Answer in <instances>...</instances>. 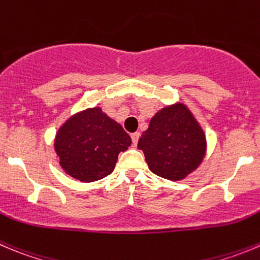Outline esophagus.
<instances>
[{
  "mask_svg": "<svg viewBox=\"0 0 260 260\" xmlns=\"http://www.w3.org/2000/svg\"><path fill=\"white\" fill-rule=\"evenodd\" d=\"M131 137H132V143L136 146L138 142V138H140V132L132 133V135H131Z\"/></svg>",
  "mask_w": 260,
  "mask_h": 260,
  "instance_id": "esophagus-1",
  "label": "esophagus"
}]
</instances>
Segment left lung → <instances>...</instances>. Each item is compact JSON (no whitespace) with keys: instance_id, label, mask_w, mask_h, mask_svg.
I'll list each match as a JSON object with an SVG mask.
<instances>
[{"instance_id":"left-lung-1","label":"left lung","mask_w":260,"mask_h":260,"mask_svg":"<svg viewBox=\"0 0 260 260\" xmlns=\"http://www.w3.org/2000/svg\"><path fill=\"white\" fill-rule=\"evenodd\" d=\"M148 169L169 180H183L202 164L207 140L193 113L174 103L155 113L138 140Z\"/></svg>"}]
</instances>
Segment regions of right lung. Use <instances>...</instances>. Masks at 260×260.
I'll return each mask as SVG.
<instances>
[{
    "label": "right lung",
    "mask_w": 260,
    "mask_h": 260,
    "mask_svg": "<svg viewBox=\"0 0 260 260\" xmlns=\"http://www.w3.org/2000/svg\"><path fill=\"white\" fill-rule=\"evenodd\" d=\"M132 143L122 125L100 107L72 114L58 128L54 151L67 175L84 183L100 180L115 168L118 155Z\"/></svg>",
    "instance_id": "add662e5"
}]
</instances>
